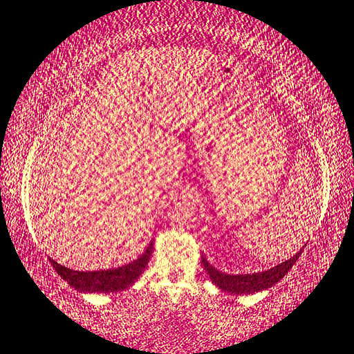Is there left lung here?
Instances as JSON below:
<instances>
[{
    "label": "left lung",
    "mask_w": 354,
    "mask_h": 354,
    "mask_svg": "<svg viewBox=\"0 0 354 354\" xmlns=\"http://www.w3.org/2000/svg\"><path fill=\"white\" fill-rule=\"evenodd\" d=\"M303 248H300V252L288 258V260L282 261L281 265L270 268V270L261 271V272H252V274H226V272H223L220 270H216L215 266H212L203 255H202V265L205 268L207 274L210 276L212 282L215 283L218 288H221L223 292L234 293V295H250V293H255V292L268 290V288L281 281V279L290 271V268L295 265L298 257L301 255Z\"/></svg>",
    "instance_id": "left-lung-1"
}]
</instances>
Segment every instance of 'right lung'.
Instances as JSON below:
<instances>
[{"label": "right lung", "instance_id": "add662e5", "mask_svg": "<svg viewBox=\"0 0 354 354\" xmlns=\"http://www.w3.org/2000/svg\"><path fill=\"white\" fill-rule=\"evenodd\" d=\"M153 248V241L149 243L146 252L136 260L128 265L112 268V270H99V271H75L59 265L49 258L51 265L64 281L68 282L75 290L83 293H113L120 292L123 288L131 286L136 279L146 270L149 260H151Z\"/></svg>", "mask_w": 354, "mask_h": 354}]
</instances>
